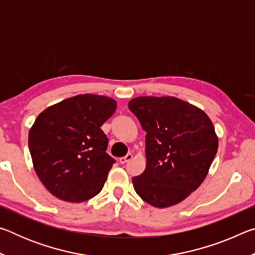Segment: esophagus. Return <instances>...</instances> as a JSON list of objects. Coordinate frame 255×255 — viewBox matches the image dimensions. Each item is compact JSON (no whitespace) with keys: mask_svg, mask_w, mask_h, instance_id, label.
I'll list each match as a JSON object with an SVG mask.
<instances>
[{"mask_svg":"<svg viewBox=\"0 0 255 255\" xmlns=\"http://www.w3.org/2000/svg\"><path fill=\"white\" fill-rule=\"evenodd\" d=\"M131 158H132V155H131V154H127L126 156L119 158V163H120V164H125V163H127L128 161H130Z\"/></svg>","mask_w":255,"mask_h":255,"instance_id":"1","label":"esophagus"}]
</instances>
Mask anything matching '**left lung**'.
<instances>
[{
  "label": "left lung",
  "instance_id": "8db88e82",
  "mask_svg": "<svg viewBox=\"0 0 255 255\" xmlns=\"http://www.w3.org/2000/svg\"><path fill=\"white\" fill-rule=\"evenodd\" d=\"M128 108L146 132V167L132 178L141 199L157 208L184 200L204 182L218 148L205 111L174 97H138Z\"/></svg>",
  "mask_w": 255,
  "mask_h": 255
}]
</instances>
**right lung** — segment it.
<instances>
[{
	"instance_id": "right-lung-1",
	"label": "right lung",
	"mask_w": 255,
	"mask_h": 255,
	"mask_svg": "<svg viewBox=\"0 0 255 255\" xmlns=\"http://www.w3.org/2000/svg\"><path fill=\"white\" fill-rule=\"evenodd\" d=\"M117 102L97 94H79L47 108L29 131L33 169L51 195L82 202L101 191L115 159L106 153L100 128Z\"/></svg>"
}]
</instances>
